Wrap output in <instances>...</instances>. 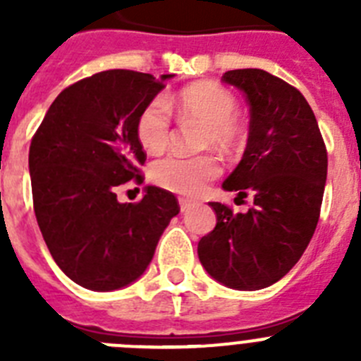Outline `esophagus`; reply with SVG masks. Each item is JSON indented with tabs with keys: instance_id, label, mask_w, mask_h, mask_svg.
Masks as SVG:
<instances>
[{
	"instance_id": "obj_1",
	"label": "esophagus",
	"mask_w": 361,
	"mask_h": 361,
	"mask_svg": "<svg viewBox=\"0 0 361 361\" xmlns=\"http://www.w3.org/2000/svg\"><path fill=\"white\" fill-rule=\"evenodd\" d=\"M178 204H180V212H188V209L191 208V206H193V202H191V200H188V199H178Z\"/></svg>"
}]
</instances>
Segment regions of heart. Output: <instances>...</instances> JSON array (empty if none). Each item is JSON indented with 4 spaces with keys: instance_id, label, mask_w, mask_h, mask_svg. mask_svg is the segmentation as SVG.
Wrapping results in <instances>:
<instances>
[{
    "instance_id": "obj_1",
    "label": "heart",
    "mask_w": 361,
    "mask_h": 361,
    "mask_svg": "<svg viewBox=\"0 0 361 361\" xmlns=\"http://www.w3.org/2000/svg\"><path fill=\"white\" fill-rule=\"evenodd\" d=\"M178 116L204 124L202 145L231 149L240 142L242 128L235 121L237 101L226 88L215 82H195L186 86L175 99ZM137 141L149 153H159L171 137L170 103L164 97H153L145 104L135 121ZM222 171L220 161L212 153L180 155L171 153L152 164V180L180 195H199Z\"/></svg>"
}]
</instances>
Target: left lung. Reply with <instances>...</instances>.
I'll list each match as a JSON object with an SVG mask.
<instances>
[{
	"instance_id": "1",
	"label": "left lung",
	"mask_w": 361,
	"mask_h": 361,
	"mask_svg": "<svg viewBox=\"0 0 361 361\" xmlns=\"http://www.w3.org/2000/svg\"><path fill=\"white\" fill-rule=\"evenodd\" d=\"M222 81L250 103V135L226 191L253 195L245 213L209 202L216 226L200 238L199 260L216 282L257 291L279 282L317 229L327 178V149L305 97L260 68L229 70Z\"/></svg>"
}]
</instances>
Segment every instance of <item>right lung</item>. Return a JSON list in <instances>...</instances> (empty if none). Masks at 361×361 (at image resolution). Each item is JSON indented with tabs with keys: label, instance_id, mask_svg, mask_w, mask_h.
I'll return each mask as SVG.
<instances>
[{
	"label": "right lung",
	"instance_id": "add662e5",
	"mask_svg": "<svg viewBox=\"0 0 361 361\" xmlns=\"http://www.w3.org/2000/svg\"><path fill=\"white\" fill-rule=\"evenodd\" d=\"M171 78L94 73L57 95L32 139L28 170L41 235L57 266L82 288L114 291L135 282L180 212L173 193L157 186H146L135 204L116 193L132 178L142 183L146 153L135 121Z\"/></svg>",
	"mask_w": 361,
	"mask_h": 361
}]
</instances>
